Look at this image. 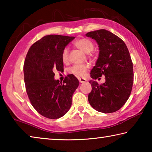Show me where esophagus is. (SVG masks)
Returning a JSON list of instances; mask_svg holds the SVG:
<instances>
[{
  "label": "esophagus",
  "instance_id": "obj_1",
  "mask_svg": "<svg viewBox=\"0 0 152 152\" xmlns=\"http://www.w3.org/2000/svg\"><path fill=\"white\" fill-rule=\"evenodd\" d=\"M78 80L80 82V83H84V82H86V79L82 78H78Z\"/></svg>",
  "mask_w": 152,
  "mask_h": 152
}]
</instances>
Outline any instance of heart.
<instances>
[{
	"label": "heart",
	"mask_w": 152,
	"mask_h": 152,
	"mask_svg": "<svg viewBox=\"0 0 152 152\" xmlns=\"http://www.w3.org/2000/svg\"><path fill=\"white\" fill-rule=\"evenodd\" d=\"M74 45L79 50L86 53H90L94 50V44L91 40L86 38H81L74 42ZM68 48H64L61 53V59L64 63L68 61ZM89 66L86 64L83 65H75L71 67L69 72L77 77H84L87 73Z\"/></svg>",
	"instance_id": "b5f03b06"
}]
</instances>
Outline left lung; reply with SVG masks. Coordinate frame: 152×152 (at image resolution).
Wrapping results in <instances>:
<instances>
[{
  "label": "left lung",
  "instance_id": "1",
  "mask_svg": "<svg viewBox=\"0 0 152 152\" xmlns=\"http://www.w3.org/2000/svg\"><path fill=\"white\" fill-rule=\"evenodd\" d=\"M86 35L96 41L99 48L91 77L96 80L105 76V82L101 85L96 81L90 80L92 91L88 94V102L99 112H115L127 102L132 90L133 70L129 52L124 42L107 30L94 31Z\"/></svg>",
  "mask_w": 152,
  "mask_h": 152
}]
</instances>
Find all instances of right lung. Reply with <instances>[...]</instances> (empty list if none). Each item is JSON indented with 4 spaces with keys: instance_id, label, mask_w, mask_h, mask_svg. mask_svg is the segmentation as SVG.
I'll return each instance as SVG.
<instances>
[{
    "instance_id": "1",
    "label": "right lung",
    "mask_w": 152,
    "mask_h": 152,
    "mask_svg": "<svg viewBox=\"0 0 152 152\" xmlns=\"http://www.w3.org/2000/svg\"><path fill=\"white\" fill-rule=\"evenodd\" d=\"M59 35L44 36L31 45L25 58V87L33 108L48 119L63 117L70 109L74 92L79 85L73 74L63 83L54 78L53 72L63 70L61 53L74 39Z\"/></svg>"
}]
</instances>
